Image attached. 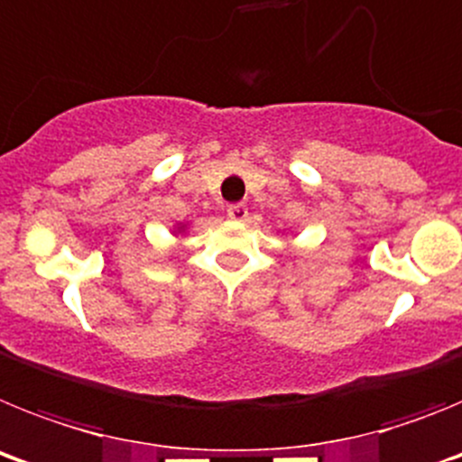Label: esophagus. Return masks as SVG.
Returning a JSON list of instances; mask_svg holds the SVG:
<instances>
[{
    "mask_svg": "<svg viewBox=\"0 0 462 462\" xmlns=\"http://www.w3.org/2000/svg\"><path fill=\"white\" fill-rule=\"evenodd\" d=\"M226 215L231 219H236V222H240V219L247 217V206H245V203H231V206L226 208Z\"/></svg>",
    "mask_w": 462,
    "mask_h": 462,
    "instance_id": "1",
    "label": "esophagus"
}]
</instances>
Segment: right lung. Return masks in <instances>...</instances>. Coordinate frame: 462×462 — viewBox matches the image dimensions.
<instances>
[{
  "label": "right lung",
  "instance_id": "add662e5",
  "mask_svg": "<svg viewBox=\"0 0 462 462\" xmlns=\"http://www.w3.org/2000/svg\"><path fill=\"white\" fill-rule=\"evenodd\" d=\"M180 231H185V224H180V226H178V234H180Z\"/></svg>",
  "mask_w": 462,
  "mask_h": 462
}]
</instances>
